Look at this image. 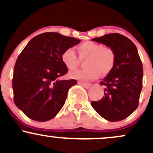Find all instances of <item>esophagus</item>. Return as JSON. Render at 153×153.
I'll use <instances>...</instances> for the list:
<instances>
[{"label": "esophagus", "mask_w": 153, "mask_h": 153, "mask_svg": "<svg viewBox=\"0 0 153 153\" xmlns=\"http://www.w3.org/2000/svg\"><path fill=\"white\" fill-rule=\"evenodd\" d=\"M78 83L80 85H81L82 86H83L85 88H90L92 86V84L91 83H88V82H78Z\"/></svg>", "instance_id": "obj_1"}]
</instances>
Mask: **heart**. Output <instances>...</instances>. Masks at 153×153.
<instances>
[{
  "mask_svg": "<svg viewBox=\"0 0 153 153\" xmlns=\"http://www.w3.org/2000/svg\"><path fill=\"white\" fill-rule=\"evenodd\" d=\"M79 57L81 59H88L85 62L86 69L77 70L70 73V77L80 80L97 79L101 75H106L114 69L117 54L113 48L103 44L87 41L78 47ZM63 64L69 70L78 66L80 59L72 48L67 49L62 54Z\"/></svg>",
  "mask_w": 153,
  "mask_h": 153,
  "instance_id": "heart-1",
  "label": "heart"
}]
</instances>
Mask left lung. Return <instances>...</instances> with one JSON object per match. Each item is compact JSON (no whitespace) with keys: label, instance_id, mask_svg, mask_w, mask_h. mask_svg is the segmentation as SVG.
<instances>
[{"label":"left lung","instance_id":"8db88e82","mask_svg":"<svg viewBox=\"0 0 153 153\" xmlns=\"http://www.w3.org/2000/svg\"><path fill=\"white\" fill-rule=\"evenodd\" d=\"M115 51L117 59L114 69L106 75L101 85L104 96L92 101L91 106L100 116L109 122L123 120L137 108L143 88V63L137 47L129 39L118 33L92 39Z\"/></svg>","mask_w":153,"mask_h":153}]
</instances>
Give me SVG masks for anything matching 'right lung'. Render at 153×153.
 I'll return each mask as SVG.
<instances>
[{"mask_svg": "<svg viewBox=\"0 0 153 153\" xmlns=\"http://www.w3.org/2000/svg\"><path fill=\"white\" fill-rule=\"evenodd\" d=\"M80 40L57 32L31 39L19 54L13 69V101L26 117L38 122L53 119L65 103L68 90L77 80H60L68 73L62 61L67 49Z\"/></svg>", "mask_w": 153, "mask_h": 153, "instance_id": "add662e5", "label": "right lung"}]
</instances>
